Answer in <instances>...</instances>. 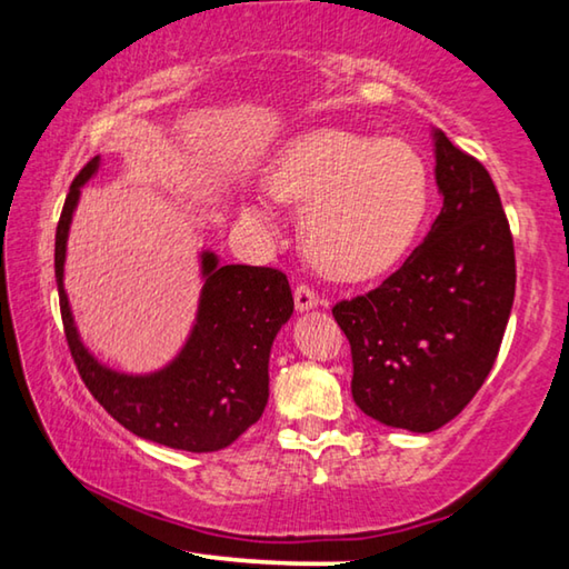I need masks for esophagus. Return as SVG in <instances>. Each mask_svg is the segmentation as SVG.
Returning a JSON list of instances; mask_svg holds the SVG:
<instances>
[{
    "label": "esophagus",
    "mask_w": 569,
    "mask_h": 569,
    "mask_svg": "<svg viewBox=\"0 0 569 569\" xmlns=\"http://www.w3.org/2000/svg\"><path fill=\"white\" fill-rule=\"evenodd\" d=\"M293 301H296V311H311V308H316L319 306L321 301H319V293L313 291V288H308V286H298L296 291H293Z\"/></svg>",
    "instance_id": "esophagus-1"
}]
</instances>
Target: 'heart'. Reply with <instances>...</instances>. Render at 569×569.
I'll return each instance as SVG.
<instances>
[{
	"label": "heart",
	"mask_w": 569,
	"mask_h": 569,
	"mask_svg": "<svg viewBox=\"0 0 569 569\" xmlns=\"http://www.w3.org/2000/svg\"><path fill=\"white\" fill-rule=\"evenodd\" d=\"M278 203L303 208L306 253L343 281L379 276L407 253L429 208V168L403 140L339 128L298 134L268 170ZM248 216L271 228L261 206Z\"/></svg>",
	"instance_id": "obj_1"
}]
</instances>
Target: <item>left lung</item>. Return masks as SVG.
<instances>
[{"label": "left lung", "mask_w": 569, "mask_h": 569, "mask_svg": "<svg viewBox=\"0 0 569 569\" xmlns=\"http://www.w3.org/2000/svg\"><path fill=\"white\" fill-rule=\"evenodd\" d=\"M431 138L445 203L427 238L379 288L333 306L351 343L356 407L417 435L455 419L489 377L517 281L492 178L441 130Z\"/></svg>", "instance_id": "left-lung-1"}]
</instances>
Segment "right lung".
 <instances>
[{
  "mask_svg": "<svg viewBox=\"0 0 569 569\" xmlns=\"http://www.w3.org/2000/svg\"><path fill=\"white\" fill-rule=\"evenodd\" d=\"M98 170L100 156L74 178L54 236V278L77 371L104 411L140 439L196 455L233 445L268 403L271 346L293 313L288 278L276 268L220 266L213 250H200L198 313L176 359L150 373L110 369L82 343L64 293L67 236L82 186Z\"/></svg>",
  "mask_w": 569,
  "mask_h": 569,
  "instance_id": "right-lung-1",
  "label": "right lung"
}]
</instances>
